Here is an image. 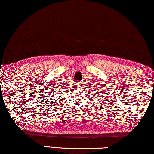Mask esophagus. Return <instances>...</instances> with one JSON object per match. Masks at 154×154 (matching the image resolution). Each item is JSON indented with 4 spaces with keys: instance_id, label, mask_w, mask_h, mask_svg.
Instances as JSON below:
<instances>
[{
    "instance_id": "esophagus-1",
    "label": "esophagus",
    "mask_w": 154,
    "mask_h": 154,
    "mask_svg": "<svg viewBox=\"0 0 154 154\" xmlns=\"http://www.w3.org/2000/svg\"><path fill=\"white\" fill-rule=\"evenodd\" d=\"M80 85H81V84H80V82H76V87H80Z\"/></svg>"
}]
</instances>
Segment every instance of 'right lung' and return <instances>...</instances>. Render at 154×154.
Instances as JSON below:
<instances>
[{
	"instance_id": "1",
	"label": "right lung",
	"mask_w": 154,
	"mask_h": 154,
	"mask_svg": "<svg viewBox=\"0 0 154 154\" xmlns=\"http://www.w3.org/2000/svg\"><path fill=\"white\" fill-rule=\"evenodd\" d=\"M57 91H58V90H57ZM55 91H54V92H55Z\"/></svg>"
}]
</instances>
